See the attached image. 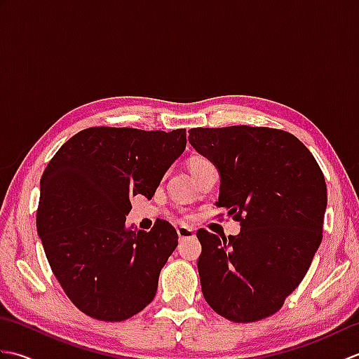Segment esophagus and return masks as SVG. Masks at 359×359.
I'll return each mask as SVG.
<instances>
[{
	"label": "esophagus",
	"instance_id": "1",
	"mask_svg": "<svg viewBox=\"0 0 359 359\" xmlns=\"http://www.w3.org/2000/svg\"><path fill=\"white\" fill-rule=\"evenodd\" d=\"M177 234L180 241H187V239H193L194 238V230L189 226H179L177 228Z\"/></svg>",
	"mask_w": 359,
	"mask_h": 359
}]
</instances>
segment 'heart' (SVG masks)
Masks as SVG:
<instances>
[{"mask_svg": "<svg viewBox=\"0 0 359 359\" xmlns=\"http://www.w3.org/2000/svg\"><path fill=\"white\" fill-rule=\"evenodd\" d=\"M202 163H208V160H205V158H194V160H191V163H189V168L199 166V165H202Z\"/></svg>", "mask_w": 359, "mask_h": 359, "instance_id": "b5f03b06", "label": "heart"}]
</instances>
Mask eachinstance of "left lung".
<instances>
[{"mask_svg":"<svg viewBox=\"0 0 359 359\" xmlns=\"http://www.w3.org/2000/svg\"><path fill=\"white\" fill-rule=\"evenodd\" d=\"M188 140L217 168L219 208L238 236L197 231L205 301L233 323L269 318L301 284L323 241L327 187L293 134L273 128H193Z\"/></svg>","mask_w":359,"mask_h":359,"instance_id":"1","label":"left lung"}]
</instances>
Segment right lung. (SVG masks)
Returning a JSON list of instances; mask_svg holds the SVG:
<instances>
[{
	"mask_svg": "<svg viewBox=\"0 0 359 359\" xmlns=\"http://www.w3.org/2000/svg\"><path fill=\"white\" fill-rule=\"evenodd\" d=\"M185 147V129L97 126L71 137L46 166L36 231L60 285L83 313L123 321L154 299L177 231L160 219L148 233L128 228L129 197L151 199Z\"/></svg>",
	"mask_w": 359,
	"mask_h": 359,
	"instance_id": "add662e5",
	"label": "right lung"
}]
</instances>
